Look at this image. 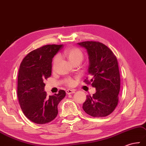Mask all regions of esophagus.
Listing matches in <instances>:
<instances>
[{"instance_id": "obj_1", "label": "esophagus", "mask_w": 146, "mask_h": 146, "mask_svg": "<svg viewBox=\"0 0 146 146\" xmlns=\"http://www.w3.org/2000/svg\"><path fill=\"white\" fill-rule=\"evenodd\" d=\"M76 92V90H70V89H68L66 90V94L68 95L69 94H74Z\"/></svg>"}]
</instances>
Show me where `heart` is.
<instances>
[{
  "instance_id": "b5f03b06",
  "label": "heart",
  "mask_w": 146,
  "mask_h": 146,
  "mask_svg": "<svg viewBox=\"0 0 146 146\" xmlns=\"http://www.w3.org/2000/svg\"><path fill=\"white\" fill-rule=\"evenodd\" d=\"M64 54L67 57L68 59L69 60L70 62L72 64H75L76 62H80L83 59L84 57V54L82 51L78 47H68L66 48L63 52ZM59 56H55L53 59L52 61V67L53 68H55L56 67L57 64L59 62ZM65 84L66 85L69 86V87H72L75 85V80L73 79L72 78H67L65 80Z\"/></svg>"
}]
</instances>
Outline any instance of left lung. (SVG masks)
Listing matches in <instances>:
<instances>
[{
	"label": "left lung",
	"mask_w": 146,
	"mask_h": 146,
	"mask_svg": "<svg viewBox=\"0 0 146 146\" xmlns=\"http://www.w3.org/2000/svg\"><path fill=\"white\" fill-rule=\"evenodd\" d=\"M78 44L85 47L89 55L88 72L91 79L87 77L84 82L96 89L92 96H87L82 108L92 117H106L114 111L119 102L121 79L117 58L100 42L85 41Z\"/></svg>",
	"instance_id": "obj_1"
}]
</instances>
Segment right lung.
Listing matches in <instances>:
<instances>
[{
  "label": "right lung",
  "instance_id": "1",
  "mask_svg": "<svg viewBox=\"0 0 146 146\" xmlns=\"http://www.w3.org/2000/svg\"><path fill=\"white\" fill-rule=\"evenodd\" d=\"M63 45H46L31 51L21 64L17 96L22 112L35 124H46L57 117V106L66 96L64 90L53 96L44 91V80L51 76L52 58Z\"/></svg>",
  "mask_w": 146,
  "mask_h": 146
}]
</instances>
